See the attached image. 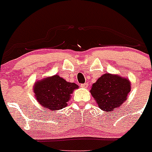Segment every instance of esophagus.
I'll return each mask as SVG.
<instances>
[{"label": "esophagus", "mask_w": 152, "mask_h": 152, "mask_svg": "<svg viewBox=\"0 0 152 152\" xmlns=\"http://www.w3.org/2000/svg\"><path fill=\"white\" fill-rule=\"evenodd\" d=\"M88 83H84V84H82L81 85V87L83 88H88Z\"/></svg>", "instance_id": "1"}]
</instances>
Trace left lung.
<instances>
[{"label":"left lung","mask_w":152,"mask_h":152,"mask_svg":"<svg viewBox=\"0 0 152 152\" xmlns=\"http://www.w3.org/2000/svg\"><path fill=\"white\" fill-rule=\"evenodd\" d=\"M129 79L112 73L102 75L90 90L99 108L106 113L115 110L124 103L131 90Z\"/></svg>","instance_id":"obj_1"}]
</instances>
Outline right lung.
I'll return each mask as SVG.
<instances>
[{"mask_svg": "<svg viewBox=\"0 0 152 152\" xmlns=\"http://www.w3.org/2000/svg\"><path fill=\"white\" fill-rule=\"evenodd\" d=\"M79 88L74 83H68L58 75L48 76L37 81L34 93L38 103L52 111L59 110L67 106L73 91Z\"/></svg>", "mask_w": 152, "mask_h": 152, "instance_id": "right-lung-1", "label": "right lung"}]
</instances>
